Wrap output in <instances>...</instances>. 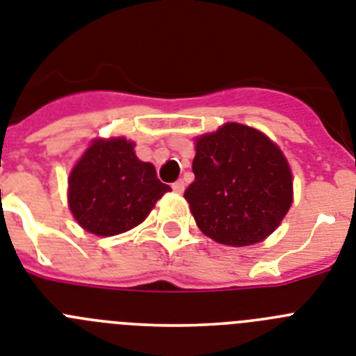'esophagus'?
<instances>
[{
	"label": "esophagus",
	"mask_w": 356,
	"mask_h": 356,
	"mask_svg": "<svg viewBox=\"0 0 356 356\" xmlns=\"http://www.w3.org/2000/svg\"><path fill=\"white\" fill-rule=\"evenodd\" d=\"M172 190H174L175 193H182V191H184V181H182V179L175 181L174 184H172Z\"/></svg>",
	"instance_id": "obj_1"
}]
</instances>
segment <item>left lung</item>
I'll return each mask as SVG.
<instances>
[{
    "label": "left lung",
    "instance_id": "obj_1",
    "mask_svg": "<svg viewBox=\"0 0 356 356\" xmlns=\"http://www.w3.org/2000/svg\"><path fill=\"white\" fill-rule=\"evenodd\" d=\"M184 191L199 229L225 245H252L276 229L292 204V174L280 148L251 127L225 123L197 140Z\"/></svg>",
    "mask_w": 356,
    "mask_h": 356
}]
</instances>
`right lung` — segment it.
<instances>
[{
	"instance_id": "right-lung-1",
	"label": "right lung",
	"mask_w": 356,
	"mask_h": 356,
	"mask_svg": "<svg viewBox=\"0 0 356 356\" xmlns=\"http://www.w3.org/2000/svg\"><path fill=\"white\" fill-rule=\"evenodd\" d=\"M168 190L154 165L136 157L134 143L98 140L71 172L67 202L86 231L114 236L141 224Z\"/></svg>"
}]
</instances>
